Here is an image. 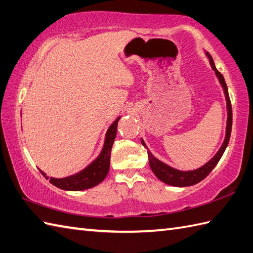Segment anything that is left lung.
I'll use <instances>...</instances> for the list:
<instances>
[{
	"label": "left lung",
	"instance_id": "left-lung-1",
	"mask_svg": "<svg viewBox=\"0 0 253 253\" xmlns=\"http://www.w3.org/2000/svg\"><path fill=\"white\" fill-rule=\"evenodd\" d=\"M206 55L208 56V58H209L212 69L214 70L217 79H218V81H220L221 85L223 87L224 94H225L226 108H227V122H226L225 138H224V142L221 146V148L218 149V151L214 155V157H213L212 159H210L203 167H200V168H198V169L192 170V171H181V170L174 169V168L166 165L165 162H162L159 159H157L156 157L150 153L149 149L147 148V146H146V144L144 143V141L142 139L143 146H145L146 149H147L149 166H150L151 171L155 173V175L158 177L161 182H164L166 184H169V185H171V186H177V187L192 186V185H195V184L199 183L200 181H203V179L207 175H209V173L213 169H214V167L217 165V162L220 161L221 157L223 156L224 151H225L227 145H228L229 137H231L233 115H232L231 99H229V95H228V91H227V85L225 83V80H224V77L221 75V72H218V70L215 68L214 61H213L211 55L208 52H206Z\"/></svg>",
	"mask_w": 253,
	"mask_h": 253
}]
</instances>
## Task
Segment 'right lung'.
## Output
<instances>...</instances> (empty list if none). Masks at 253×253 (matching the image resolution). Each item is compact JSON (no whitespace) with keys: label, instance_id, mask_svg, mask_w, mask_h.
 Instances as JSON below:
<instances>
[{"label":"right lung","instance_id":"1","mask_svg":"<svg viewBox=\"0 0 253 253\" xmlns=\"http://www.w3.org/2000/svg\"><path fill=\"white\" fill-rule=\"evenodd\" d=\"M119 120L120 117H118L114 121V123L108 127L107 133H106L105 136V142L102 151H100L97 158L95 159L92 164H89L85 169H83L79 173L75 174V175H70L64 178H48L46 176V174L40 170L42 175L46 179H49V183L53 184L54 186L64 190H71V192L88 189L96 186L99 183H102L105 177L107 176L109 171L111 147L117 135V126L118 121Z\"/></svg>","mask_w":253,"mask_h":253}]
</instances>
